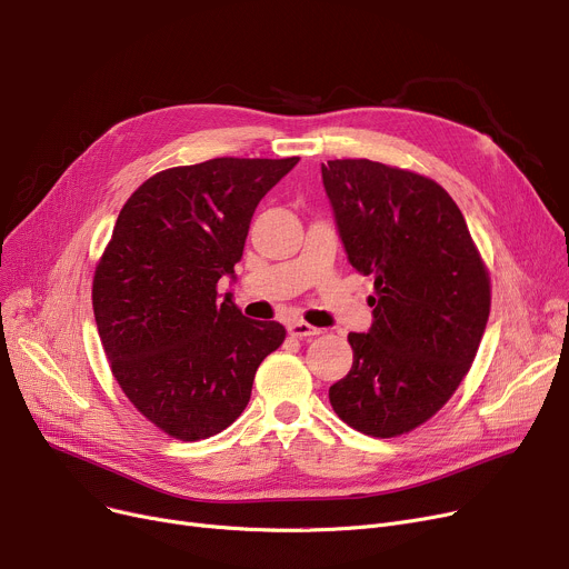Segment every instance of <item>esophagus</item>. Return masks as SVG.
<instances>
[{"label":"esophagus","instance_id":"obj_1","mask_svg":"<svg viewBox=\"0 0 569 569\" xmlns=\"http://www.w3.org/2000/svg\"><path fill=\"white\" fill-rule=\"evenodd\" d=\"M287 328H289L293 338H312V336H319V332H321V328L310 326L306 321H291Z\"/></svg>","mask_w":569,"mask_h":569}]
</instances>
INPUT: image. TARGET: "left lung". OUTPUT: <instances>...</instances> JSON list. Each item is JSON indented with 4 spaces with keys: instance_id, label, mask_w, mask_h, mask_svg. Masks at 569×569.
Returning a JSON list of instances; mask_svg holds the SVG:
<instances>
[{
    "instance_id": "1",
    "label": "left lung",
    "mask_w": 569,
    "mask_h": 569,
    "mask_svg": "<svg viewBox=\"0 0 569 569\" xmlns=\"http://www.w3.org/2000/svg\"><path fill=\"white\" fill-rule=\"evenodd\" d=\"M349 263L372 276V326L349 332L353 365L328 390L353 429L390 439L437 413L478 353L489 273L452 197L367 158L321 162Z\"/></svg>"
}]
</instances>
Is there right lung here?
<instances>
[{
    "label": "right lung",
    "mask_w": 569,
    "mask_h": 569,
    "mask_svg": "<svg viewBox=\"0 0 569 569\" xmlns=\"http://www.w3.org/2000/svg\"><path fill=\"white\" fill-rule=\"evenodd\" d=\"M298 158H213L147 179L123 204L93 276V317L136 409L181 441L209 439L250 402L284 326L218 296L261 197Z\"/></svg>",
    "instance_id": "right-lung-1"
}]
</instances>
